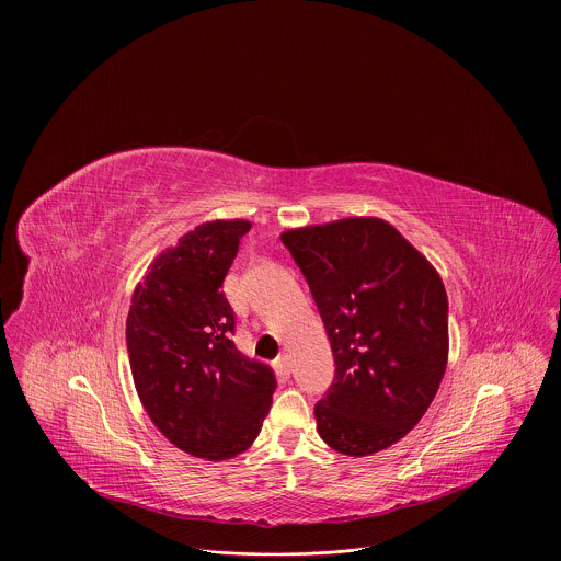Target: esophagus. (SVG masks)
I'll return each instance as SVG.
<instances>
[{"instance_id":"1","label":"esophagus","mask_w":561,"mask_h":561,"mask_svg":"<svg viewBox=\"0 0 561 561\" xmlns=\"http://www.w3.org/2000/svg\"><path fill=\"white\" fill-rule=\"evenodd\" d=\"M275 370L279 373V377H288L290 375V357L286 353H282L277 359H275Z\"/></svg>"}]
</instances>
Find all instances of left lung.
<instances>
[{"instance_id": "8db88e82", "label": "left lung", "mask_w": 561, "mask_h": 561, "mask_svg": "<svg viewBox=\"0 0 561 561\" xmlns=\"http://www.w3.org/2000/svg\"><path fill=\"white\" fill-rule=\"evenodd\" d=\"M282 242L304 273L335 355L314 404L333 450L366 457L428 411L448 362V297L433 264L379 217L290 228Z\"/></svg>"}]
</instances>
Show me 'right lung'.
I'll use <instances>...</instances> for the list:
<instances>
[{"mask_svg": "<svg viewBox=\"0 0 561 561\" xmlns=\"http://www.w3.org/2000/svg\"><path fill=\"white\" fill-rule=\"evenodd\" d=\"M249 230L247 219H215L182 234L135 286L126 319L144 411L171 444L208 461L251 448L277 388L268 366L234 348V314L221 293Z\"/></svg>", "mask_w": 561, "mask_h": 561, "instance_id": "right-lung-1", "label": "right lung"}]
</instances>
